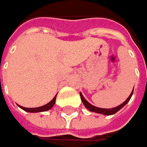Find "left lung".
Instances as JSON below:
<instances>
[{
  "instance_id": "obj_1",
  "label": "left lung",
  "mask_w": 147,
  "mask_h": 147,
  "mask_svg": "<svg viewBox=\"0 0 147 147\" xmlns=\"http://www.w3.org/2000/svg\"><path fill=\"white\" fill-rule=\"evenodd\" d=\"M133 92H134V90L132 91L131 94L129 95V97L127 98V99L124 103H122L121 105H119V106H117V107H115V108H112V109H103V108H98V107H95V106L92 105L90 103H88V102L85 99V98L83 97V95H82L81 93H80V98H81V100H82V102H83L84 105L86 106V108L87 110H89L90 111H92V112H96V113H99V114H103V115H110L115 114L118 110H120L121 108H122V107H123V106H125V105L127 104V102L130 100V98H131V97H132V95H133Z\"/></svg>"
}]
</instances>
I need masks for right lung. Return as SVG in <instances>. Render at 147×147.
Masks as SVG:
<instances>
[{"instance_id":"add662e5","label":"right lung","mask_w":147,"mask_h":147,"mask_svg":"<svg viewBox=\"0 0 147 147\" xmlns=\"http://www.w3.org/2000/svg\"><path fill=\"white\" fill-rule=\"evenodd\" d=\"M55 98H56V95L55 96V98H54L49 103H48L47 105H43V106L38 107V108H25V107H22V106H20V105H19V106H20L22 110H26V111H27V112H42V111H46V110H50V109L54 106V105H55Z\"/></svg>"}]
</instances>
